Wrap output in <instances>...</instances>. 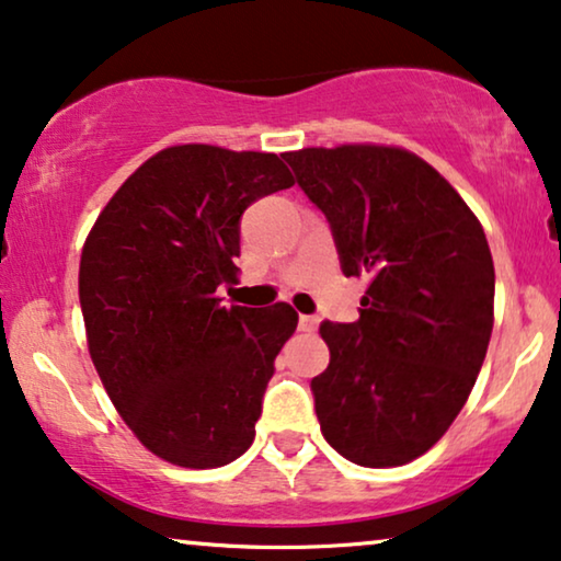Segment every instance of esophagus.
I'll return each instance as SVG.
<instances>
[{"label": "esophagus", "instance_id": "34e87169", "mask_svg": "<svg viewBox=\"0 0 561 561\" xmlns=\"http://www.w3.org/2000/svg\"><path fill=\"white\" fill-rule=\"evenodd\" d=\"M318 323H320V318H316V316H300V331L302 333H312L318 328Z\"/></svg>", "mask_w": 561, "mask_h": 561}]
</instances>
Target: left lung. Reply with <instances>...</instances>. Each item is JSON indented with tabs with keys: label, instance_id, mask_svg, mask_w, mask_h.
Returning <instances> with one entry per match:
<instances>
[{
	"label": "left lung",
	"instance_id": "left-lung-1",
	"mask_svg": "<svg viewBox=\"0 0 561 561\" xmlns=\"http://www.w3.org/2000/svg\"><path fill=\"white\" fill-rule=\"evenodd\" d=\"M285 159L325 213L346 276H367L356 323L323 320L312 379L325 442L358 467H402L449 431L495 323V266L477 215L398 146L300 148Z\"/></svg>",
	"mask_w": 561,
	"mask_h": 561
}]
</instances>
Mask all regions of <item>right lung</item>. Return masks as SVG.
<instances>
[{
	"instance_id": "right-lung-1",
	"label": "right lung",
	"mask_w": 561,
	"mask_h": 561,
	"mask_svg": "<svg viewBox=\"0 0 561 561\" xmlns=\"http://www.w3.org/2000/svg\"><path fill=\"white\" fill-rule=\"evenodd\" d=\"M295 184L276 153L169 146L112 194L89 230L79 302L96 375L148 451L186 469L241 457L256 436L293 305H222L238 282L243 210Z\"/></svg>"
}]
</instances>
